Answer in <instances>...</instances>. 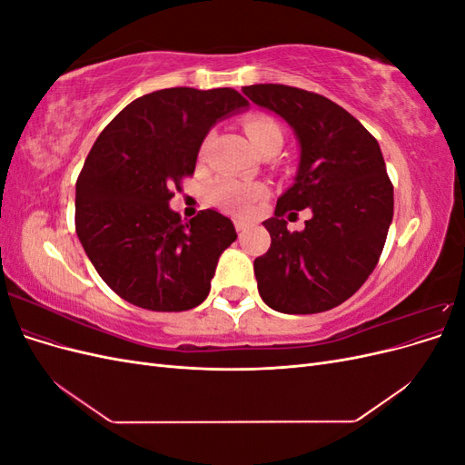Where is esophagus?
I'll list each match as a JSON object with an SVG mask.
<instances>
[{
	"label": "esophagus",
	"mask_w": 465,
	"mask_h": 465,
	"mask_svg": "<svg viewBox=\"0 0 465 465\" xmlns=\"http://www.w3.org/2000/svg\"><path fill=\"white\" fill-rule=\"evenodd\" d=\"M234 229H236V232H238V234L242 236V234L248 231V223H246V221H242V219H236V221H234Z\"/></svg>",
	"instance_id": "obj_1"
}]
</instances>
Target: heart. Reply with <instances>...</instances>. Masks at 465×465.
<instances>
[{
  "label": "heart",
  "instance_id": "b5f03b06",
  "mask_svg": "<svg viewBox=\"0 0 465 465\" xmlns=\"http://www.w3.org/2000/svg\"><path fill=\"white\" fill-rule=\"evenodd\" d=\"M244 132L256 151L262 145L273 142V139H281L279 125L267 116H248L244 120ZM209 193L219 207L232 211V213H244L263 193V188L256 184H244V182L232 178H221L211 186Z\"/></svg>",
  "mask_w": 465,
  "mask_h": 465
}]
</instances>
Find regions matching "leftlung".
Listing matches in <instances>:
<instances>
[{
    "instance_id": "left-lung-1",
    "label": "left lung",
    "mask_w": 465,
    "mask_h": 465,
    "mask_svg": "<svg viewBox=\"0 0 465 465\" xmlns=\"http://www.w3.org/2000/svg\"><path fill=\"white\" fill-rule=\"evenodd\" d=\"M242 93L283 118L299 142L292 186L263 221L272 246L254 260L262 301L283 314H316L341 304L378 263L393 217V188L382 151L364 125L330 98L287 85ZM313 217L289 233L285 213Z\"/></svg>"
}]
</instances>
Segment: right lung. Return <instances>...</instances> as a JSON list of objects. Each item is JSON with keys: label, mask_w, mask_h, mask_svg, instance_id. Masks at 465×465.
<instances>
[{"label": "right lung", "mask_w": 465, "mask_h": 465, "mask_svg": "<svg viewBox=\"0 0 465 465\" xmlns=\"http://www.w3.org/2000/svg\"><path fill=\"white\" fill-rule=\"evenodd\" d=\"M248 101L234 89H161L135 98L89 153L75 186V231L124 301L157 312L202 304L234 224L205 209L182 223L168 202L193 174L205 135Z\"/></svg>", "instance_id": "right-lung-1"}]
</instances>
